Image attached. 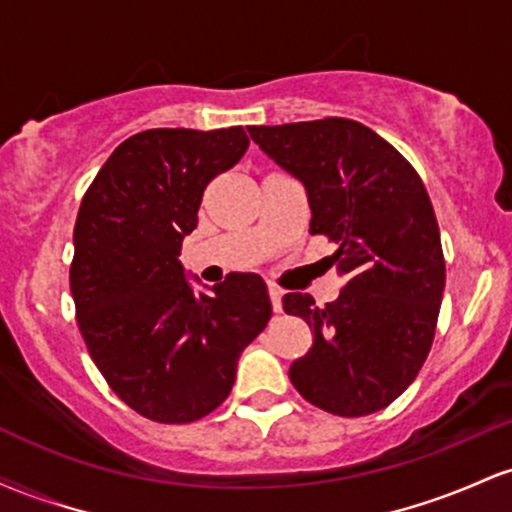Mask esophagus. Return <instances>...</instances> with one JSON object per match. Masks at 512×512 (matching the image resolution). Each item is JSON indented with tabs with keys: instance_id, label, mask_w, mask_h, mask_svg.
I'll return each mask as SVG.
<instances>
[{
	"instance_id": "esophagus-1",
	"label": "esophagus",
	"mask_w": 512,
	"mask_h": 512,
	"mask_svg": "<svg viewBox=\"0 0 512 512\" xmlns=\"http://www.w3.org/2000/svg\"><path fill=\"white\" fill-rule=\"evenodd\" d=\"M281 296H284V291L276 289V286H269V301H272L274 313H281Z\"/></svg>"
}]
</instances>
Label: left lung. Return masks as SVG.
Wrapping results in <instances>:
<instances>
[{
    "instance_id": "1",
    "label": "left lung",
    "mask_w": 512,
    "mask_h": 512,
    "mask_svg": "<svg viewBox=\"0 0 512 512\" xmlns=\"http://www.w3.org/2000/svg\"><path fill=\"white\" fill-rule=\"evenodd\" d=\"M248 132L305 185L310 233L339 245L330 257L344 276L337 301L317 308L308 293L284 296L286 313L313 330L291 383L337 416L385 409L424 366L443 301L445 260L424 182L395 146L346 117Z\"/></svg>"
}]
</instances>
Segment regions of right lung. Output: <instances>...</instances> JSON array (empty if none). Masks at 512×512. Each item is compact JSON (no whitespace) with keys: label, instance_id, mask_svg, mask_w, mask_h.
I'll use <instances>...</instances> for the list:
<instances>
[{"label":"right lung","instance_id":"add662e5","mask_svg":"<svg viewBox=\"0 0 512 512\" xmlns=\"http://www.w3.org/2000/svg\"><path fill=\"white\" fill-rule=\"evenodd\" d=\"M248 144L243 127L146 129L117 146L81 199L69 267L81 337L110 390L158 424L219 407L272 317L257 274L195 293L178 260L207 185Z\"/></svg>","mask_w":512,"mask_h":512}]
</instances>
